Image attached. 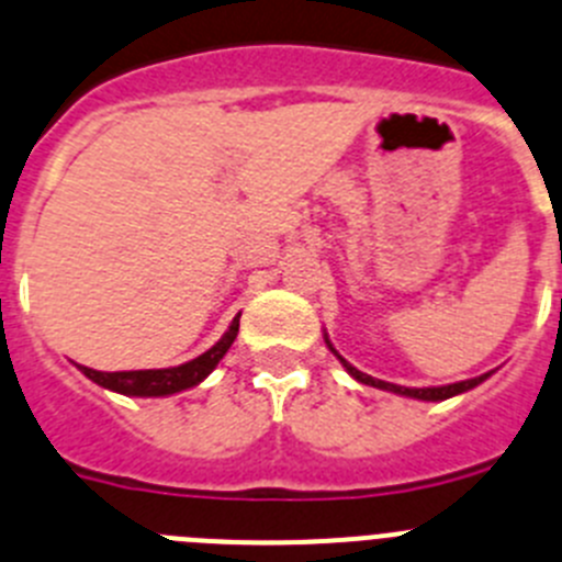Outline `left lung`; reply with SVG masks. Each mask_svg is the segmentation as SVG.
<instances>
[{
  "label": "left lung",
  "mask_w": 562,
  "mask_h": 562,
  "mask_svg": "<svg viewBox=\"0 0 562 562\" xmlns=\"http://www.w3.org/2000/svg\"><path fill=\"white\" fill-rule=\"evenodd\" d=\"M326 346L331 349L329 337H326ZM331 351H335V349H331ZM335 355H337V351H335ZM337 360H340L342 369L349 371V374L355 376L357 382H362V385H374V389L394 391V394H400V396H411V400H425V402H439V400H450V396H456V394H464V391L475 389V385H481V382L490 376V374H481V376H473V380L453 382V385H439V389H405V385H394V382H382V380H374V376H369V374H362V371H357L351 362L342 360L340 355H337Z\"/></svg>",
  "instance_id": "1"
}]
</instances>
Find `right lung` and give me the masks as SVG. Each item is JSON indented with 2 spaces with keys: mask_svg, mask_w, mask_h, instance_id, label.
<instances>
[{
  "mask_svg": "<svg viewBox=\"0 0 562 562\" xmlns=\"http://www.w3.org/2000/svg\"><path fill=\"white\" fill-rule=\"evenodd\" d=\"M238 317H233L231 329L222 335V340L216 346L200 355L196 360H188L182 366H173V369H146V371H95L87 369V366H78L83 374L92 382H98L101 389L117 391V394L126 396H168L180 394V391L193 389L200 385L207 374H211L216 366H220L222 357L227 355V349L233 346L238 335Z\"/></svg>",
  "mask_w": 562,
  "mask_h": 562,
  "instance_id": "right-lung-1",
  "label": "right lung"
}]
</instances>
